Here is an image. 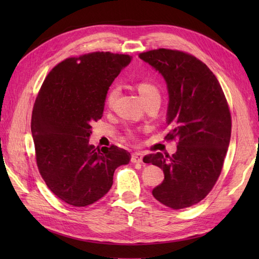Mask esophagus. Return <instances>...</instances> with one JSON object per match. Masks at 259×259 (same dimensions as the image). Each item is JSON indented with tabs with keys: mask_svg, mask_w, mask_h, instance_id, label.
Returning a JSON list of instances; mask_svg holds the SVG:
<instances>
[{
	"mask_svg": "<svg viewBox=\"0 0 259 259\" xmlns=\"http://www.w3.org/2000/svg\"><path fill=\"white\" fill-rule=\"evenodd\" d=\"M142 159H144V155H142L141 152H135L133 153V156H131V162L141 163Z\"/></svg>",
	"mask_w": 259,
	"mask_h": 259,
	"instance_id": "esophagus-1",
	"label": "esophagus"
}]
</instances>
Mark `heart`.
<instances>
[{
    "label": "heart",
    "instance_id": "obj_1",
    "mask_svg": "<svg viewBox=\"0 0 259 259\" xmlns=\"http://www.w3.org/2000/svg\"><path fill=\"white\" fill-rule=\"evenodd\" d=\"M137 89H138L139 96L144 102L149 100V99H159V100H160V95H159L158 89L151 83H148V82H140L138 87H137ZM117 93H118L117 87H112L111 89L109 90L106 98L107 104H111L113 102L115 97H117Z\"/></svg>",
    "mask_w": 259,
    "mask_h": 259
}]
</instances>
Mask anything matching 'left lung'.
<instances>
[{
  "mask_svg": "<svg viewBox=\"0 0 259 259\" xmlns=\"http://www.w3.org/2000/svg\"><path fill=\"white\" fill-rule=\"evenodd\" d=\"M139 58L162 75L169 96L168 139L177 151L146 156L144 161L163 170L152 195L162 205L183 209L205 198L221 175L228 150L232 118L216 76L205 63L185 52L159 49Z\"/></svg>",
  "mask_w": 259,
  "mask_h": 259,
  "instance_id": "obj_1",
  "label": "left lung"
}]
</instances>
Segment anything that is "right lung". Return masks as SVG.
<instances>
[{
  "label": "right lung",
  "instance_id": "add662e5",
  "mask_svg": "<svg viewBox=\"0 0 259 259\" xmlns=\"http://www.w3.org/2000/svg\"><path fill=\"white\" fill-rule=\"evenodd\" d=\"M131 60L110 52L69 58L52 69L38 92L31 122L37 168L49 189L71 206L98 201L111 188L114 170L130 161L126 150L100 149L89 138L109 87Z\"/></svg>",
  "mask_w": 259,
  "mask_h": 259
}]
</instances>
